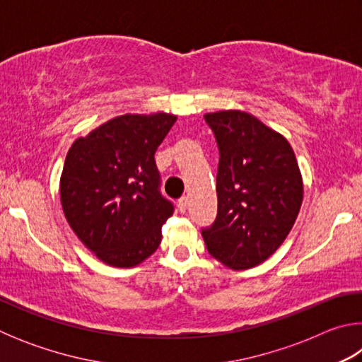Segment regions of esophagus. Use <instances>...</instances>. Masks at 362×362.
Listing matches in <instances>:
<instances>
[{
    "mask_svg": "<svg viewBox=\"0 0 362 362\" xmlns=\"http://www.w3.org/2000/svg\"><path fill=\"white\" fill-rule=\"evenodd\" d=\"M177 207H179V211L182 214L187 212V207H188V198H187V196H182V198L179 199V203H177Z\"/></svg>",
    "mask_w": 362,
    "mask_h": 362,
    "instance_id": "1",
    "label": "esophagus"
}]
</instances>
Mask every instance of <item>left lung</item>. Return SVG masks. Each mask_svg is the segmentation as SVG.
I'll list each match as a JSON object with an SVG mask.
<instances>
[{"instance_id":"left-lung-1","label":"left lung","mask_w":362,"mask_h":362,"mask_svg":"<svg viewBox=\"0 0 362 362\" xmlns=\"http://www.w3.org/2000/svg\"><path fill=\"white\" fill-rule=\"evenodd\" d=\"M216 136L218 211L203 230L214 259L231 269L260 265L292 230L303 201L296 153L283 134L241 110L206 113Z\"/></svg>"}]
</instances>
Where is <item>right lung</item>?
<instances>
[{
  "label": "right lung",
  "mask_w": 362,
  "mask_h": 362,
  "mask_svg": "<svg viewBox=\"0 0 362 362\" xmlns=\"http://www.w3.org/2000/svg\"><path fill=\"white\" fill-rule=\"evenodd\" d=\"M175 115H121L76 139L60 175V203L78 240L116 268L137 267L161 244L174 206L159 193L156 148Z\"/></svg>",
  "instance_id": "add662e5"
}]
</instances>
